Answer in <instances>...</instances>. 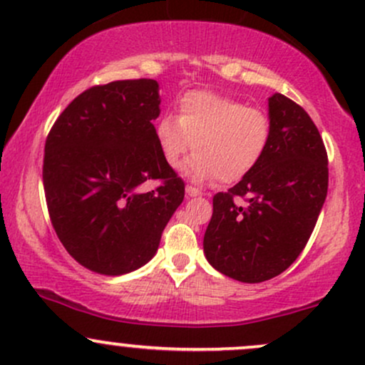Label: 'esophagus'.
<instances>
[{
    "label": "esophagus",
    "instance_id": "1",
    "mask_svg": "<svg viewBox=\"0 0 365 365\" xmlns=\"http://www.w3.org/2000/svg\"><path fill=\"white\" fill-rule=\"evenodd\" d=\"M185 192H187V197H199V195H202V192H200L199 188H195V187H192V185H187L185 187Z\"/></svg>",
    "mask_w": 365,
    "mask_h": 365
}]
</instances>
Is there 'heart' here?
Wrapping results in <instances>:
<instances>
[{
    "instance_id": "heart-1",
    "label": "heart",
    "mask_w": 365,
    "mask_h": 365,
    "mask_svg": "<svg viewBox=\"0 0 365 365\" xmlns=\"http://www.w3.org/2000/svg\"><path fill=\"white\" fill-rule=\"evenodd\" d=\"M154 133L171 168H178L194 145L197 154L185 165L188 177L233 183L261 163L273 137V121L261 108L216 92L192 91L178 101L177 116L158 120Z\"/></svg>"
}]
</instances>
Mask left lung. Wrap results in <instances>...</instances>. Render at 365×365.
I'll return each mask as SVG.
<instances>
[{
	"label": "left lung",
	"instance_id": "obj_1",
	"mask_svg": "<svg viewBox=\"0 0 365 365\" xmlns=\"http://www.w3.org/2000/svg\"><path fill=\"white\" fill-rule=\"evenodd\" d=\"M269 116V149L235 187L212 197L204 235L209 264L244 283L266 282L292 266L328 194V154L307 111L273 94Z\"/></svg>",
	"mask_w": 365,
	"mask_h": 365
}]
</instances>
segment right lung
Here are the masks:
<instances>
[{
	"mask_svg": "<svg viewBox=\"0 0 365 365\" xmlns=\"http://www.w3.org/2000/svg\"><path fill=\"white\" fill-rule=\"evenodd\" d=\"M153 78L94 86L54 121L44 145L43 183L54 232L94 273L118 276L156 254L185 183L159 153ZM158 179L150 192L141 183Z\"/></svg>",
	"mask_w": 365,
	"mask_h": 365,
	"instance_id": "add662e5",
	"label": "right lung"
}]
</instances>
